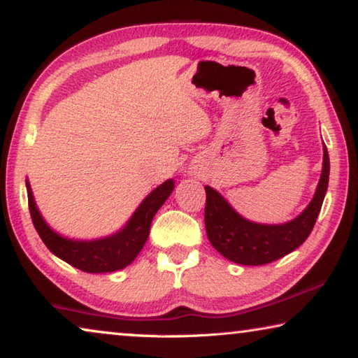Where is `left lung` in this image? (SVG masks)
<instances>
[{"label": "left lung", "instance_id": "obj_1", "mask_svg": "<svg viewBox=\"0 0 358 358\" xmlns=\"http://www.w3.org/2000/svg\"><path fill=\"white\" fill-rule=\"evenodd\" d=\"M330 159L324 143L322 173L308 207L292 221L259 224L241 216L211 186H205V229L210 243L224 257L241 265H265L287 256L310 237L329 187Z\"/></svg>", "mask_w": 358, "mask_h": 358}]
</instances>
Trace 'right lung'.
Listing matches in <instances>:
<instances>
[{"label":"right lung","mask_w":358,"mask_h":358,"mask_svg":"<svg viewBox=\"0 0 358 358\" xmlns=\"http://www.w3.org/2000/svg\"><path fill=\"white\" fill-rule=\"evenodd\" d=\"M173 187L175 181L166 180L164 183L151 191L138 205L134 215L129 217V221L124 224V227L120 229L118 232L104 238L74 240L59 235L45 222L39 213L31 186L27 180L28 207L39 237L57 257L78 270L87 271V273H110V271L128 266L147 243L151 221H153L156 211L171 196Z\"/></svg>","instance_id":"obj_1"}]
</instances>
